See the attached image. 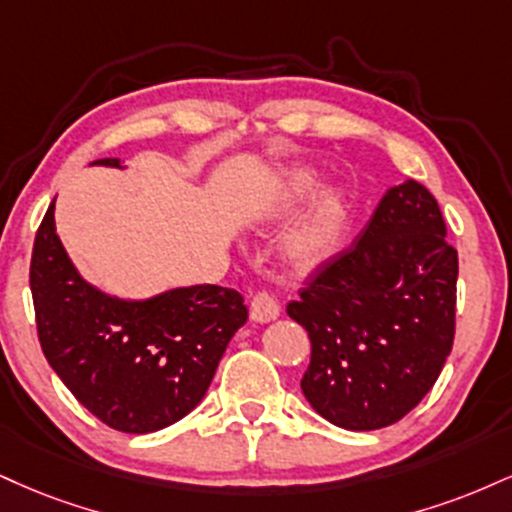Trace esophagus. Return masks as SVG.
Masks as SVG:
<instances>
[{
	"instance_id": "esophagus-1",
	"label": "esophagus",
	"mask_w": 512,
	"mask_h": 512,
	"mask_svg": "<svg viewBox=\"0 0 512 512\" xmlns=\"http://www.w3.org/2000/svg\"><path fill=\"white\" fill-rule=\"evenodd\" d=\"M250 317L255 322H272V319L279 317V303L272 293L257 291L250 300Z\"/></svg>"
}]
</instances>
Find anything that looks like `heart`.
<instances>
[{
    "label": "heart",
    "mask_w": 512,
    "mask_h": 512,
    "mask_svg": "<svg viewBox=\"0 0 512 512\" xmlns=\"http://www.w3.org/2000/svg\"><path fill=\"white\" fill-rule=\"evenodd\" d=\"M312 176L303 174L298 178L300 186L310 183ZM338 238V205L326 200L315 212L307 217V221L298 231L288 238L286 252L293 262L298 264H315L322 262L324 257L331 255Z\"/></svg>",
    "instance_id": "b5f03b06"
}]
</instances>
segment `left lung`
I'll use <instances>...</instances> for the list:
<instances>
[{
    "instance_id": "1",
    "label": "left lung",
    "mask_w": 512,
    "mask_h": 512,
    "mask_svg": "<svg viewBox=\"0 0 512 512\" xmlns=\"http://www.w3.org/2000/svg\"><path fill=\"white\" fill-rule=\"evenodd\" d=\"M455 283L458 250L436 197L417 181L391 188L286 307L312 343L300 381L312 408L350 432L403 420L451 355Z\"/></svg>"
}]
</instances>
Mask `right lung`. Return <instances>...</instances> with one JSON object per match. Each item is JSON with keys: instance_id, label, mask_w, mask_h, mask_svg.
<instances>
[{"instance_id": "right-lung-1", "label": "right lung", "mask_w": 512, "mask_h": 512, "mask_svg": "<svg viewBox=\"0 0 512 512\" xmlns=\"http://www.w3.org/2000/svg\"><path fill=\"white\" fill-rule=\"evenodd\" d=\"M92 164L121 166L119 159ZM42 353L83 408L107 427L150 434L205 398L231 336L248 319L233 288H174L119 300L80 279L54 229V202L30 260Z\"/></svg>"}]
</instances>
